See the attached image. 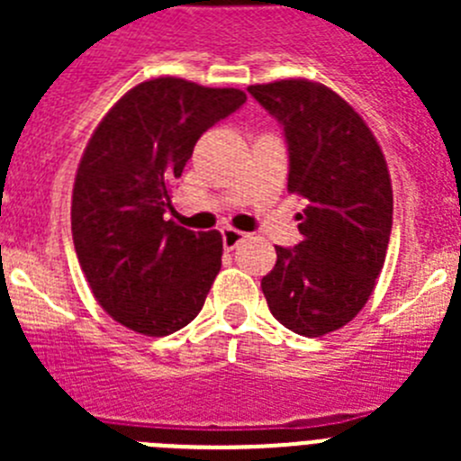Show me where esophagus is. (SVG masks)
<instances>
[{"label":"esophagus","instance_id":"obj_1","mask_svg":"<svg viewBox=\"0 0 461 461\" xmlns=\"http://www.w3.org/2000/svg\"><path fill=\"white\" fill-rule=\"evenodd\" d=\"M221 238H223V247H226V249H235V247H238V244L247 238V233L238 230V228H223Z\"/></svg>","mask_w":461,"mask_h":461}]
</instances>
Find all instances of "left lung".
Wrapping results in <instances>:
<instances>
[{
  "instance_id": "8db88e82",
  "label": "left lung",
  "mask_w": 461,
  "mask_h": 461,
  "mask_svg": "<svg viewBox=\"0 0 461 461\" xmlns=\"http://www.w3.org/2000/svg\"><path fill=\"white\" fill-rule=\"evenodd\" d=\"M249 92L284 124L288 194L307 203L295 217L303 242L276 247L260 288L281 325L323 337L356 319L376 288L393 230L388 164L367 122L325 85L286 78Z\"/></svg>"
}]
</instances>
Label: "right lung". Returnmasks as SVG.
<instances>
[{
    "instance_id": "obj_1",
    "label": "right lung",
    "mask_w": 461,
    "mask_h": 461,
    "mask_svg": "<svg viewBox=\"0 0 461 461\" xmlns=\"http://www.w3.org/2000/svg\"><path fill=\"white\" fill-rule=\"evenodd\" d=\"M244 101L242 89L158 76L129 89L87 140L73 182V244L96 303L124 328L173 335L205 304L221 233H194L164 214L198 138Z\"/></svg>"
}]
</instances>
